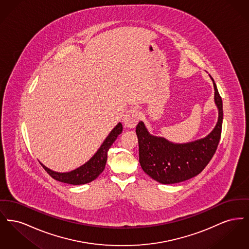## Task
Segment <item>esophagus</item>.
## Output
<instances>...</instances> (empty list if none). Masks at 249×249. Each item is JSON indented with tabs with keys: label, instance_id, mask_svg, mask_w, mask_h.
I'll return each instance as SVG.
<instances>
[{
	"label": "esophagus",
	"instance_id": "34e87169",
	"mask_svg": "<svg viewBox=\"0 0 249 249\" xmlns=\"http://www.w3.org/2000/svg\"><path fill=\"white\" fill-rule=\"evenodd\" d=\"M140 119V112L136 108H130V110L127 111L126 115L124 116L123 123L125 127L132 129L136 126Z\"/></svg>",
	"mask_w": 249,
	"mask_h": 249
}]
</instances>
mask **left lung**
I'll return each instance as SVG.
<instances>
[{"instance_id":"obj_1","label":"left lung","mask_w":249,"mask_h":249,"mask_svg":"<svg viewBox=\"0 0 249 249\" xmlns=\"http://www.w3.org/2000/svg\"><path fill=\"white\" fill-rule=\"evenodd\" d=\"M214 104L218 110L217 122L205 137L192 142H170L149 133L144 123L136 126L139 142V162L143 172L161 184H175L198 176L209 163L220 140L223 105L212 76Z\"/></svg>"}]
</instances>
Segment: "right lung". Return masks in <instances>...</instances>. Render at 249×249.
<instances>
[{
    "instance_id": "1",
    "label": "right lung",
    "mask_w": 249,
    "mask_h": 249,
    "mask_svg": "<svg viewBox=\"0 0 249 249\" xmlns=\"http://www.w3.org/2000/svg\"><path fill=\"white\" fill-rule=\"evenodd\" d=\"M122 124L119 122L117 126L107 135L106 140L101 144L97 152L83 165L79 166L78 168L71 170L70 172H56L49 169L43 163H40L51 178L59 182L71 185H83L89 183L98 178L100 174L105 170L107 164V152L113 142L116 141L117 137L122 132Z\"/></svg>"
}]
</instances>
